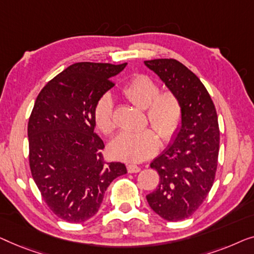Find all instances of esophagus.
I'll use <instances>...</instances> for the list:
<instances>
[{
  "mask_svg": "<svg viewBox=\"0 0 254 254\" xmlns=\"http://www.w3.org/2000/svg\"><path fill=\"white\" fill-rule=\"evenodd\" d=\"M127 171L130 174H134V173H139V171H140V167H138L137 164H132V163H130V164H127Z\"/></svg>",
  "mask_w": 254,
  "mask_h": 254,
  "instance_id": "obj_1",
  "label": "esophagus"
}]
</instances>
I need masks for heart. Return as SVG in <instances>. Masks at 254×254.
I'll use <instances>...</instances> for the list:
<instances>
[{"label":"heart","instance_id":"1","mask_svg":"<svg viewBox=\"0 0 254 254\" xmlns=\"http://www.w3.org/2000/svg\"><path fill=\"white\" fill-rule=\"evenodd\" d=\"M122 93L134 106L146 109L149 124L158 132L163 141L167 142L174 138L183 120L181 100L174 92H160L158 83L152 77L139 73L124 85ZM93 117L96 127L103 134L114 133L116 122L112 96L103 94L98 100ZM156 132L152 128L123 132L110 144V153L114 158L126 161L139 162L148 159L158 151L160 145L158 133Z\"/></svg>","mask_w":254,"mask_h":254}]
</instances>
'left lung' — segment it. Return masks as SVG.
Returning <instances> with one entry per match:
<instances>
[{
    "instance_id": "left-lung-1",
    "label": "left lung",
    "mask_w": 254,
    "mask_h": 254,
    "mask_svg": "<svg viewBox=\"0 0 254 254\" xmlns=\"http://www.w3.org/2000/svg\"><path fill=\"white\" fill-rule=\"evenodd\" d=\"M181 100L183 120L173 144L153 160L156 190L146 195L148 205L167 221L188 219L213 187L217 168L220 130L215 106L199 78L174 59L145 61Z\"/></svg>"
}]
</instances>
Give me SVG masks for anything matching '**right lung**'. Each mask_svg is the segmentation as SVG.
I'll return each mask as SVG.
<instances>
[{"mask_svg":"<svg viewBox=\"0 0 254 254\" xmlns=\"http://www.w3.org/2000/svg\"><path fill=\"white\" fill-rule=\"evenodd\" d=\"M127 63L79 62L67 66L37 96L27 126L30 168L42 198L66 222L94 216L109 184L127 167L106 162L94 132L95 103Z\"/></svg>","mask_w":254,"mask_h":254,"instance_id":"1","label":"right lung"}]
</instances>
